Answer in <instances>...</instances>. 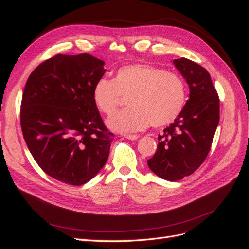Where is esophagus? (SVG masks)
Returning a JSON list of instances; mask_svg holds the SVG:
<instances>
[{
  "instance_id": "34e87169",
  "label": "esophagus",
  "mask_w": 249,
  "mask_h": 249,
  "mask_svg": "<svg viewBox=\"0 0 249 249\" xmlns=\"http://www.w3.org/2000/svg\"><path fill=\"white\" fill-rule=\"evenodd\" d=\"M124 137H125L129 140H137L139 138L138 135H135V134H124Z\"/></svg>"
}]
</instances>
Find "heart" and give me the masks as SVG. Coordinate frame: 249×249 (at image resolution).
Segmentation results:
<instances>
[{
  "instance_id": "1",
  "label": "heart",
  "mask_w": 249,
  "mask_h": 249,
  "mask_svg": "<svg viewBox=\"0 0 249 249\" xmlns=\"http://www.w3.org/2000/svg\"><path fill=\"white\" fill-rule=\"evenodd\" d=\"M123 96H130L131 108L107 120L113 131L136 132L150 124L163 126L172 123L186 104V86L178 74L145 63L124 65L113 80L99 79L92 88V102L103 114L115 112Z\"/></svg>"
}]
</instances>
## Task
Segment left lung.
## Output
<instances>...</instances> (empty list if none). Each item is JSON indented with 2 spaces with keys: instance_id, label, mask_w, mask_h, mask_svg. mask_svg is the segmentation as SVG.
I'll use <instances>...</instances> for the list:
<instances>
[{
  "instance_id": "left-lung-1",
  "label": "left lung",
  "mask_w": 249,
  "mask_h": 249,
  "mask_svg": "<svg viewBox=\"0 0 249 249\" xmlns=\"http://www.w3.org/2000/svg\"><path fill=\"white\" fill-rule=\"evenodd\" d=\"M173 64L189 85V100L158 136L157 152L147 160L155 175L171 182L192 175L206 160L219 123V97L207 70L186 58Z\"/></svg>"
}]
</instances>
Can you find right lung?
<instances>
[{"label": "right lung", "instance_id": "obj_1", "mask_svg": "<svg viewBox=\"0 0 249 249\" xmlns=\"http://www.w3.org/2000/svg\"><path fill=\"white\" fill-rule=\"evenodd\" d=\"M89 54L56 55L30 74L22 93L20 125L39 167L60 182L81 186L106 164L113 134L92 102L106 70Z\"/></svg>", "mask_w": 249, "mask_h": 249}]
</instances>
